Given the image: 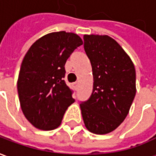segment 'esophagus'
<instances>
[{
  "mask_svg": "<svg viewBox=\"0 0 156 156\" xmlns=\"http://www.w3.org/2000/svg\"><path fill=\"white\" fill-rule=\"evenodd\" d=\"M73 85H74L75 89H77V88H78V82H76V83H73Z\"/></svg>",
  "mask_w": 156,
  "mask_h": 156,
  "instance_id": "obj_1",
  "label": "esophagus"
}]
</instances>
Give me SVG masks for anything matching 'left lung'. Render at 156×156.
<instances>
[{
    "label": "left lung",
    "instance_id": "8db88e82",
    "mask_svg": "<svg viewBox=\"0 0 156 156\" xmlns=\"http://www.w3.org/2000/svg\"><path fill=\"white\" fill-rule=\"evenodd\" d=\"M84 50L93 69L94 89L80 104L87 129L108 134L125 119L136 94L134 63L120 45L107 35H84Z\"/></svg>",
    "mask_w": 156,
    "mask_h": 156
}]
</instances>
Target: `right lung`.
<instances>
[{
    "mask_svg": "<svg viewBox=\"0 0 156 156\" xmlns=\"http://www.w3.org/2000/svg\"><path fill=\"white\" fill-rule=\"evenodd\" d=\"M83 44L81 37L64 31L48 33L29 48L21 65L17 91L22 113L37 129L51 130L61 124L75 101L63 80L65 63Z\"/></svg>",
    "mask_w": 156,
    "mask_h": 156,
    "instance_id": "right-lung-1",
    "label": "right lung"
}]
</instances>
